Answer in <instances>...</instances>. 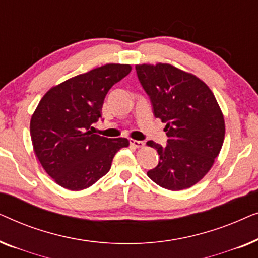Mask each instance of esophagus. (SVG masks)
I'll use <instances>...</instances> for the list:
<instances>
[{
    "mask_svg": "<svg viewBox=\"0 0 258 258\" xmlns=\"http://www.w3.org/2000/svg\"><path fill=\"white\" fill-rule=\"evenodd\" d=\"M130 144H132V146L135 147V148H142V147H144L143 141H137V140H133V139H130Z\"/></svg>",
    "mask_w": 258,
    "mask_h": 258,
    "instance_id": "1",
    "label": "esophagus"
}]
</instances>
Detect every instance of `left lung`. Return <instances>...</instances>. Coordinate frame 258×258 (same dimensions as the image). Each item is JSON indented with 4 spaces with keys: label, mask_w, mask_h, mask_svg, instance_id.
<instances>
[{
    "label": "left lung",
    "mask_w": 258,
    "mask_h": 258,
    "mask_svg": "<svg viewBox=\"0 0 258 258\" xmlns=\"http://www.w3.org/2000/svg\"><path fill=\"white\" fill-rule=\"evenodd\" d=\"M137 77L153 104L155 117L167 123V146L148 141L158 153L148 177L177 191L201 181L223 146L225 124L209 87L192 74L168 63L137 64Z\"/></svg>",
    "instance_id": "obj_1"
}]
</instances>
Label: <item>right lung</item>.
Instances as JSON below:
<instances>
[{"mask_svg":"<svg viewBox=\"0 0 258 258\" xmlns=\"http://www.w3.org/2000/svg\"><path fill=\"white\" fill-rule=\"evenodd\" d=\"M132 72L130 64H109L81 74L48 90L30 119L36 157L45 172L63 188H89L110 170L112 158L129 146L123 137L91 133L102 114L105 95Z\"/></svg>","mask_w":258,"mask_h":258,"instance_id":"right-lung-1","label":"right lung"}]
</instances>
